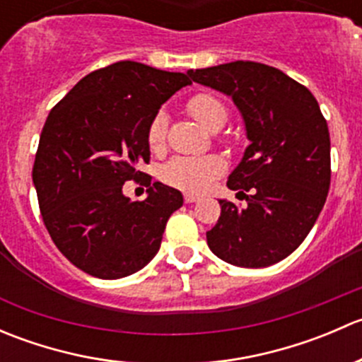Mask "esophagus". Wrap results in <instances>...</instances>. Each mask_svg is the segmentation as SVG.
Segmentation results:
<instances>
[{"instance_id": "34e87169", "label": "esophagus", "mask_w": 362, "mask_h": 362, "mask_svg": "<svg viewBox=\"0 0 362 362\" xmlns=\"http://www.w3.org/2000/svg\"><path fill=\"white\" fill-rule=\"evenodd\" d=\"M199 196H194V194H189V192H185L184 194V202L185 203H196V202H199Z\"/></svg>"}]
</instances>
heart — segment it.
Masks as SVG:
<instances>
[{"mask_svg": "<svg viewBox=\"0 0 362 362\" xmlns=\"http://www.w3.org/2000/svg\"><path fill=\"white\" fill-rule=\"evenodd\" d=\"M187 112L208 129L222 127L228 119V110L218 98L210 93H198L185 103ZM168 119L163 112L154 115L147 129V144L152 152H159L166 141ZM228 168L224 158L217 154L208 156H175L160 168V180L185 192H204Z\"/></svg>", "mask_w": 362, "mask_h": 362, "instance_id": "obj_1", "label": "heart"}]
</instances>
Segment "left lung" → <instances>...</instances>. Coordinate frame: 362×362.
Here are the masks:
<instances>
[{
    "label": "left lung",
    "mask_w": 362,
    "mask_h": 362,
    "mask_svg": "<svg viewBox=\"0 0 362 362\" xmlns=\"http://www.w3.org/2000/svg\"><path fill=\"white\" fill-rule=\"evenodd\" d=\"M187 73L233 98L250 140L228 178L247 204L218 202L221 217L206 233L208 247L243 268L275 264L301 245L329 192V129L319 103L284 71L254 61Z\"/></svg>",
    "instance_id": "1"
}]
</instances>
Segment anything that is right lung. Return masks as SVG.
<instances>
[{
  "label": "right lung",
  "mask_w": 362,
  "mask_h": 362,
  "mask_svg": "<svg viewBox=\"0 0 362 362\" xmlns=\"http://www.w3.org/2000/svg\"><path fill=\"white\" fill-rule=\"evenodd\" d=\"M187 73L119 61L83 76L52 108L40 134L33 184L50 238L71 264L98 279L144 268L184 198L151 175L147 129L160 105L189 86ZM148 185L144 202L122 194Z\"/></svg>",
  "instance_id": "obj_1"
}]
</instances>
